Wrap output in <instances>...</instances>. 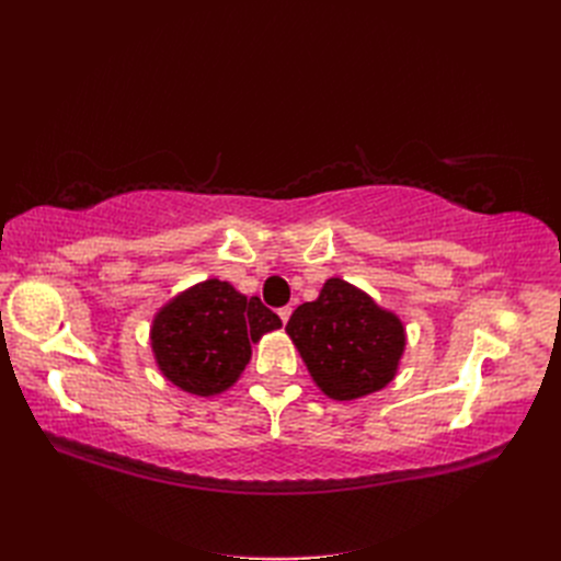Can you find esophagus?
Masks as SVG:
<instances>
[{"label": "esophagus", "mask_w": 561, "mask_h": 561, "mask_svg": "<svg viewBox=\"0 0 561 561\" xmlns=\"http://www.w3.org/2000/svg\"><path fill=\"white\" fill-rule=\"evenodd\" d=\"M278 316H280V320H283V322H287V320H290V316H293V307H283V309H278Z\"/></svg>", "instance_id": "1"}]
</instances>
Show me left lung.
<instances>
[{
  "instance_id": "1",
  "label": "left lung",
  "mask_w": 561,
  "mask_h": 561,
  "mask_svg": "<svg viewBox=\"0 0 561 561\" xmlns=\"http://www.w3.org/2000/svg\"><path fill=\"white\" fill-rule=\"evenodd\" d=\"M285 332L320 393L339 402L386 388L407 346L400 316L336 276L322 283L313 301L297 307Z\"/></svg>"
}]
</instances>
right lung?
Returning a JSON list of instances; mask_svg holds the SVG:
<instances>
[{"label": "right lung", "instance_id": "1", "mask_svg": "<svg viewBox=\"0 0 561 561\" xmlns=\"http://www.w3.org/2000/svg\"><path fill=\"white\" fill-rule=\"evenodd\" d=\"M260 297L208 278L168 299L151 318L149 346L165 381L198 398L222 396L241 379L252 344L280 330Z\"/></svg>", "mask_w": 561, "mask_h": 561}]
</instances>
